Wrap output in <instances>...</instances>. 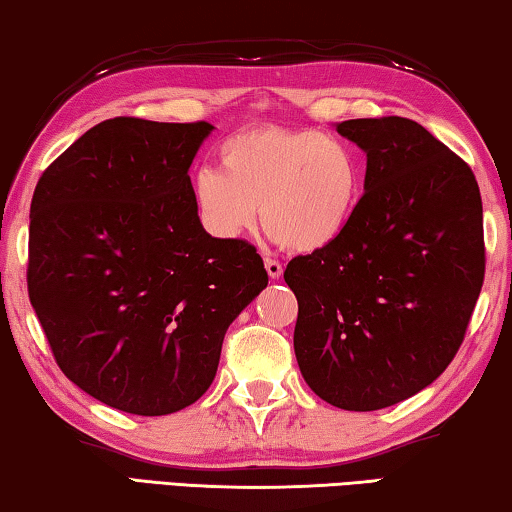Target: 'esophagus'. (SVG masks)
Wrapping results in <instances>:
<instances>
[{
  "label": "esophagus",
  "instance_id": "1",
  "mask_svg": "<svg viewBox=\"0 0 512 512\" xmlns=\"http://www.w3.org/2000/svg\"><path fill=\"white\" fill-rule=\"evenodd\" d=\"M264 266H266V273H269V278H280L282 275V264L278 262V259H271V257H266L264 259Z\"/></svg>",
  "mask_w": 512,
  "mask_h": 512
}]
</instances>
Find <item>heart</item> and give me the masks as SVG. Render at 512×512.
<instances>
[{
	"label": "heart",
	"mask_w": 512,
	"mask_h": 512,
	"mask_svg": "<svg viewBox=\"0 0 512 512\" xmlns=\"http://www.w3.org/2000/svg\"><path fill=\"white\" fill-rule=\"evenodd\" d=\"M362 168L337 136L307 127L264 125L218 145V170L193 177L200 223L218 239H237L262 223L296 253L335 243L358 212Z\"/></svg>",
	"instance_id": "b5f03b06"
}]
</instances>
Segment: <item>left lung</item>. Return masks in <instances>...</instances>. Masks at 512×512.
Instances as JSON below:
<instances>
[{
  "label": "left lung",
  "instance_id": "obj_1",
  "mask_svg": "<svg viewBox=\"0 0 512 512\" xmlns=\"http://www.w3.org/2000/svg\"><path fill=\"white\" fill-rule=\"evenodd\" d=\"M337 132L367 152L358 212L332 246L291 259L285 282L305 383L369 412L456 358L483 287V205L472 168L415 120H344Z\"/></svg>",
  "mask_w": 512,
  "mask_h": 512
}]
</instances>
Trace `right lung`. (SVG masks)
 <instances>
[{"mask_svg":"<svg viewBox=\"0 0 512 512\" xmlns=\"http://www.w3.org/2000/svg\"><path fill=\"white\" fill-rule=\"evenodd\" d=\"M214 125L111 118L31 198L27 289L61 371L132 415L196 403L230 323L269 285L243 239L202 227L189 166Z\"/></svg>","mask_w":512,"mask_h":512,"instance_id":"obj_1","label":"right lung"}]
</instances>
